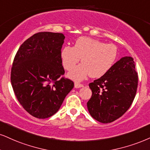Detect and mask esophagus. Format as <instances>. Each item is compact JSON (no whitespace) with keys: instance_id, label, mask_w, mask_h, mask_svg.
I'll return each mask as SVG.
<instances>
[{"instance_id":"34e87169","label":"esophagus","mask_w":150,"mask_h":150,"mask_svg":"<svg viewBox=\"0 0 150 150\" xmlns=\"http://www.w3.org/2000/svg\"><path fill=\"white\" fill-rule=\"evenodd\" d=\"M74 87H75L76 88H82V87H83V84H81V83H75V84H74Z\"/></svg>"}]
</instances>
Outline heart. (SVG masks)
I'll list each match as a JSON object with an SVG mask.
<instances>
[{"label":"heart","instance_id":"1","mask_svg":"<svg viewBox=\"0 0 150 150\" xmlns=\"http://www.w3.org/2000/svg\"><path fill=\"white\" fill-rule=\"evenodd\" d=\"M117 57V49L112 44H105L88 37H80L74 46H66L60 52L64 68L71 70L81 58L82 64L74 68L68 77L75 81H81L88 76L100 78L111 69Z\"/></svg>","mask_w":150,"mask_h":150}]
</instances>
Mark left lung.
<instances>
[{
    "instance_id": "left-lung-1",
    "label": "left lung",
    "mask_w": 150,
    "mask_h": 150,
    "mask_svg": "<svg viewBox=\"0 0 150 150\" xmlns=\"http://www.w3.org/2000/svg\"><path fill=\"white\" fill-rule=\"evenodd\" d=\"M134 58L123 57L101 78L89 84L92 95L87 103L94 119L110 123L122 116L134 101L138 87Z\"/></svg>"
}]
</instances>
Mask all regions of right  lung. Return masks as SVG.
Listing matches in <instances>:
<instances>
[{
	"instance_id": "1",
	"label": "right lung",
	"mask_w": 150,
	"mask_h": 150,
	"mask_svg": "<svg viewBox=\"0 0 150 150\" xmlns=\"http://www.w3.org/2000/svg\"><path fill=\"white\" fill-rule=\"evenodd\" d=\"M65 37L62 33L41 32L19 47L13 61L11 83L18 102L39 119L56 113L74 82L64 74L60 52Z\"/></svg>"
}]
</instances>
